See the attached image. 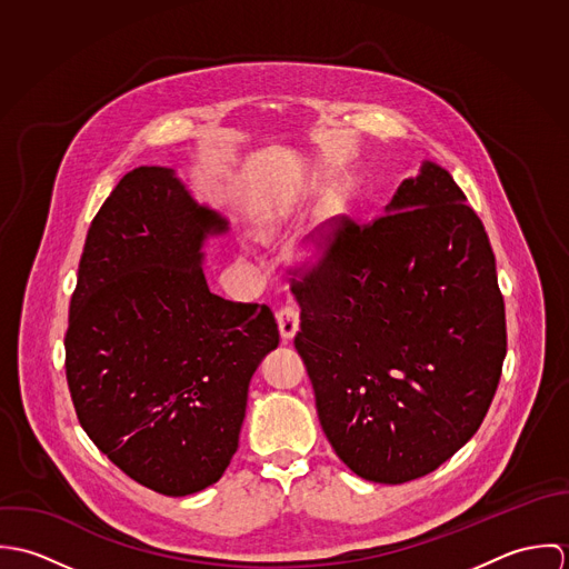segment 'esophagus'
Instances as JSON below:
<instances>
[{
	"label": "esophagus",
	"mask_w": 569,
	"mask_h": 569,
	"mask_svg": "<svg viewBox=\"0 0 569 569\" xmlns=\"http://www.w3.org/2000/svg\"><path fill=\"white\" fill-rule=\"evenodd\" d=\"M276 320H278V328H280V337L282 341H291L300 328V311L296 307H282L278 313H276Z\"/></svg>",
	"instance_id": "esophagus-1"
}]
</instances>
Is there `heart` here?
Listing matches in <instances>:
<instances>
[{
    "label": "heart",
    "instance_id": "1",
    "mask_svg": "<svg viewBox=\"0 0 569 569\" xmlns=\"http://www.w3.org/2000/svg\"><path fill=\"white\" fill-rule=\"evenodd\" d=\"M291 219H293L291 208L278 206V208H273V210H269V212L264 214L260 230H262L264 234H278V232H282V230H287V228L291 226Z\"/></svg>",
    "mask_w": 569,
    "mask_h": 569
}]
</instances>
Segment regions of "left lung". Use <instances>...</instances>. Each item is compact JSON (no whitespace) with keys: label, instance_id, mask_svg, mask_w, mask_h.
<instances>
[{"label":"left lung","instance_id":"1","mask_svg":"<svg viewBox=\"0 0 569 569\" xmlns=\"http://www.w3.org/2000/svg\"><path fill=\"white\" fill-rule=\"evenodd\" d=\"M438 163L372 223L348 217L302 280L296 348L326 438L359 478L403 485L480 429L506 357V313L480 217Z\"/></svg>","mask_w":569,"mask_h":569}]
</instances>
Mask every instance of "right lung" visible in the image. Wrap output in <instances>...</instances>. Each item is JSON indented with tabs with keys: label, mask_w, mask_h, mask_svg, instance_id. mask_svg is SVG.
Here are the masks:
<instances>
[{
	"label": "right lung",
	"mask_w": 569,
	"mask_h": 569,
	"mask_svg": "<svg viewBox=\"0 0 569 569\" xmlns=\"http://www.w3.org/2000/svg\"><path fill=\"white\" fill-rule=\"evenodd\" d=\"M226 232L174 170L140 166L93 217L70 302L66 375L82 429L168 497L226 473L251 375L280 341L269 307L210 293L201 247Z\"/></svg>",
	"instance_id": "add662e5"
}]
</instances>
